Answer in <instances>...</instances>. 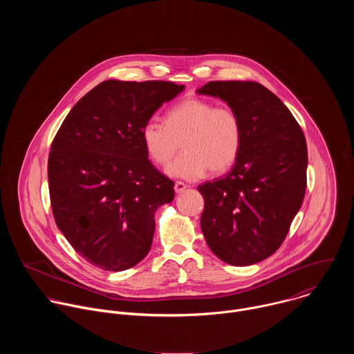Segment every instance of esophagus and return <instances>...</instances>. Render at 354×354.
<instances>
[{
    "instance_id": "34e87169",
    "label": "esophagus",
    "mask_w": 354,
    "mask_h": 354,
    "mask_svg": "<svg viewBox=\"0 0 354 354\" xmlns=\"http://www.w3.org/2000/svg\"><path fill=\"white\" fill-rule=\"evenodd\" d=\"M187 187H189V186H187L186 183H183V182H175V192H176V193H182V192H185Z\"/></svg>"
}]
</instances>
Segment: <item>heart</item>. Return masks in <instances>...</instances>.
Returning a JSON list of instances; mask_svg holds the SVG:
<instances>
[{
    "label": "heart",
    "instance_id": "b5f03b06",
    "mask_svg": "<svg viewBox=\"0 0 354 354\" xmlns=\"http://www.w3.org/2000/svg\"><path fill=\"white\" fill-rule=\"evenodd\" d=\"M140 137L148 158L157 165L168 164L182 141L183 154L165 172L171 178L196 180L209 169L221 174L235 164L243 130L234 109L189 97L168 111L165 123L156 119L145 122Z\"/></svg>",
    "mask_w": 354,
    "mask_h": 354
}]
</instances>
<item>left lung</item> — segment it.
<instances>
[{
  "instance_id": "obj_1",
  "label": "left lung",
  "mask_w": 354,
  "mask_h": 354,
  "mask_svg": "<svg viewBox=\"0 0 354 354\" xmlns=\"http://www.w3.org/2000/svg\"><path fill=\"white\" fill-rule=\"evenodd\" d=\"M220 97L242 122L239 156L224 178L200 185L209 248L232 266L258 263L279 249L307 186V142L281 100L254 81H212L196 91Z\"/></svg>"
}]
</instances>
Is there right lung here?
Returning <instances> with one entry per match:
<instances>
[{"label":"right lung","instance_id":"right-lung-1","mask_svg":"<svg viewBox=\"0 0 354 354\" xmlns=\"http://www.w3.org/2000/svg\"><path fill=\"white\" fill-rule=\"evenodd\" d=\"M183 89L167 81H104L78 100L53 140L47 175L56 224L99 269L141 262L157 209L174 200V182L149 162L140 133Z\"/></svg>","mask_w":354,"mask_h":354}]
</instances>
